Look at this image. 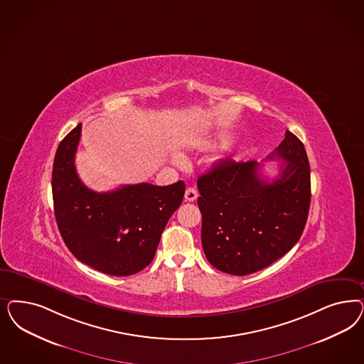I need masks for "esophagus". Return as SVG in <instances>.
I'll use <instances>...</instances> for the list:
<instances>
[{
	"label": "esophagus",
	"mask_w": 364,
	"mask_h": 364,
	"mask_svg": "<svg viewBox=\"0 0 364 364\" xmlns=\"http://www.w3.org/2000/svg\"><path fill=\"white\" fill-rule=\"evenodd\" d=\"M197 197H198V191H197L196 188H186V191H185V200H188V202H193V200H197Z\"/></svg>",
	"instance_id": "1"
}]
</instances>
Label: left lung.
<instances>
[{
    "label": "left lung",
    "instance_id": "8db88e82",
    "mask_svg": "<svg viewBox=\"0 0 364 364\" xmlns=\"http://www.w3.org/2000/svg\"><path fill=\"white\" fill-rule=\"evenodd\" d=\"M280 174L268 182L257 162L226 158L198 178L202 247L211 265L245 276L282 257L303 235L311 203L304 144L291 131L269 155Z\"/></svg>",
    "mask_w": 364,
    "mask_h": 364
}]
</instances>
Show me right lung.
Wrapping results in <instances>:
<instances>
[{"instance_id":"add662e5","label":"right lung","mask_w":364,"mask_h":364,"mask_svg":"<svg viewBox=\"0 0 364 364\" xmlns=\"http://www.w3.org/2000/svg\"><path fill=\"white\" fill-rule=\"evenodd\" d=\"M77 124L60 141L52 194L60 235L72 255L111 276H131L153 261L166 223L185 196V182L127 185L108 193L87 188L76 173Z\"/></svg>"}]
</instances>
